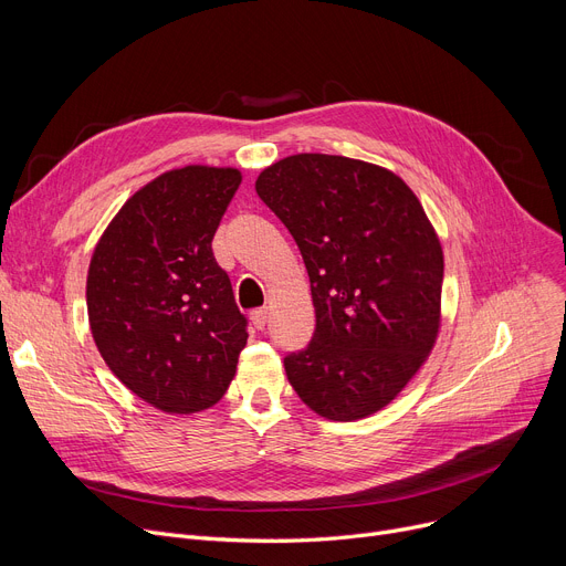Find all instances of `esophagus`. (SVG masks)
<instances>
[{"instance_id": "esophagus-1", "label": "esophagus", "mask_w": 566, "mask_h": 566, "mask_svg": "<svg viewBox=\"0 0 566 566\" xmlns=\"http://www.w3.org/2000/svg\"><path fill=\"white\" fill-rule=\"evenodd\" d=\"M250 321H252V325H254L256 331H263V328H265V321H268V310H265V307L254 310V312L250 314Z\"/></svg>"}]
</instances>
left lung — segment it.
Listing matches in <instances>:
<instances>
[{"mask_svg":"<svg viewBox=\"0 0 566 566\" xmlns=\"http://www.w3.org/2000/svg\"><path fill=\"white\" fill-rule=\"evenodd\" d=\"M256 195L298 245L316 328L284 369L321 418L388 406L429 358L440 328L442 248L420 199L378 165L298 154L265 167Z\"/></svg>","mask_w":566,"mask_h":566,"instance_id":"8db88e82","label":"left lung"}]
</instances>
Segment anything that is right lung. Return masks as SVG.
<instances>
[{
    "instance_id": "1",
    "label": "right lung",
    "mask_w": 566,
    "mask_h": 566,
    "mask_svg": "<svg viewBox=\"0 0 566 566\" xmlns=\"http://www.w3.org/2000/svg\"><path fill=\"white\" fill-rule=\"evenodd\" d=\"M241 181L233 167L160 174L122 206L88 263V325L105 365L171 415L218 403L248 344L211 248Z\"/></svg>"
}]
</instances>
